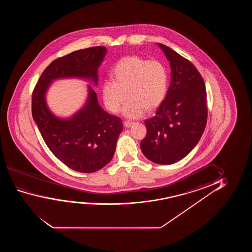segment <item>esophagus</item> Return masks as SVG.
Segmentation results:
<instances>
[{"instance_id":"1","label":"esophagus","mask_w":252,"mask_h":252,"mask_svg":"<svg viewBox=\"0 0 252 252\" xmlns=\"http://www.w3.org/2000/svg\"><path fill=\"white\" fill-rule=\"evenodd\" d=\"M134 122H132V121H124V126L126 127H131V126L133 125Z\"/></svg>"}]
</instances>
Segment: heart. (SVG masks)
Listing matches in <instances>:
<instances>
[{
	"label": "heart",
	"instance_id": "heart-1",
	"mask_svg": "<svg viewBox=\"0 0 252 252\" xmlns=\"http://www.w3.org/2000/svg\"><path fill=\"white\" fill-rule=\"evenodd\" d=\"M112 75L114 80H105L101 85L104 105L111 113H118L127 96L122 114L136 119L146 110L157 109L165 98L169 74L162 63L126 57L114 66Z\"/></svg>",
	"mask_w": 252,
	"mask_h": 252
}]
</instances>
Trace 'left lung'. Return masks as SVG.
I'll return each instance as SVG.
<instances>
[{
    "label": "left lung",
    "instance_id": "left-lung-1",
    "mask_svg": "<svg viewBox=\"0 0 252 252\" xmlns=\"http://www.w3.org/2000/svg\"><path fill=\"white\" fill-rule=\"evenodd\" d=\"M158 45L169 62L170 85L156 116L145 121L147 133L140 148L150 161L166 165L185 158L200 141L207 124V91L192 63Z\"/></svg>",
    "mask_w": 252,
    "mask_h": 252
}]
</instances>
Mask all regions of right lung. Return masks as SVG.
I'll use <instances>...</instances> for the list:
<instances>
[{"label": "right lung", "mask_w": 252, "mask_h": 252, "mask_svg": "<svg viewBox=\"0 0 252 252\" xmlns=\"http://www.w3.org/2000/svg\"><path fill=\"white\" fill-rule=\"evenodd\" d=\"M106 54V47L95 46L56 59L32 92V114L45 144L63 163L78 172H95L110 162L123 130L122 121L103 110L90 85L83 107L69 118L58 117L50 110L46 94L58 79H85L97 86L98 69Z\"/></svg>", "instance_id": "obj_1"}]
</instances>
